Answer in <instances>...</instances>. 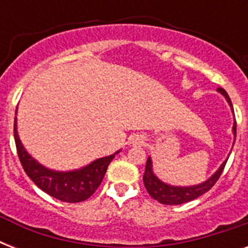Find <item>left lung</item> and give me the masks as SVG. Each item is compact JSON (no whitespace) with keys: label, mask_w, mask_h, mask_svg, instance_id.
<instances>
[{"label":"left lung","mask_w":248,"mask_h":248,"mask_svg":"<svg viewBox=\"0 0 248 248\" xmlns=\"http://www.w3.org/2000/svg\"><path fill=\"white\" fill-rule=\"evenodd\" d=\"M220 93H223L227 101L231 105V108L233 109V105H232L231 97L228 96L227 91L221 87L217 89ZM234 113V112H233ZM233 134H237V124H233ZM228 159H225L221 166H220L217 171H216L214 175H212L210 179H207L203 183L197 185H190V186H173V185L166 184L162 180H159L158 177L155 176V172H153V167H152V158L149 157L147 161V165H145V172H144L143 180L144 185L147 188L148 193L151 194V197H153L155 201H158L159 203L162 204H181L185 203V202H189V201H193L198 198L200 196L204 194L206 192H208L210 189L215 185V183L219 180L220 175L223 172L224 167H225V163H227Z\"/></svg>","instance_id":"8db88e82"}]
</instances>
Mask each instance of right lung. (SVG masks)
Segmentation results:
<instances>
[{"label":"right lung","mask_w":248,"mask_h":248,"mask_svg":"<svg viewBox=\"0 0 248 248\" xmlns=\"http://www.w3.org/2000/svg\"><path fill=\"white\" fill-rule=\"evenodd\" d=\"M14 138L16 144V151L20 163L34 184L42 189L48 196L56 200L68 202V203H77L82 202L93 196L95 190L103 181L109 163L112 162L114 155H107L103 158L95 159L93 162L79 170L73 171H54L38 163L28 152L25 151L21 144L16 130V117L14 122Z\"/></svg>","instance_id":"1"}]
</instances>
